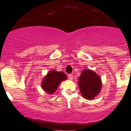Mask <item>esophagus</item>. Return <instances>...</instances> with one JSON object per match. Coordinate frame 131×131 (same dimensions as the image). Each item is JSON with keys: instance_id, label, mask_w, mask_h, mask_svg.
I'll return each mask as SVG.
<instances>
[{"instance_id": "34e87169", "label": "esophagus", "mask_w": 131, "mask_h": 131, "mask_svg": "<svg viewBox=\"0 0 131 131\" xmlns=\"http://www.w3.org/2000/svg\"><path fill=\"white\" fill-rule=\"evenodd\" d=\"M68 77H69V79H70V80H73V76L72 74H69V75Z\"/></svg>"}]
</instances>
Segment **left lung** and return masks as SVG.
Listing matches in <instances>:
<instances>
[{
  "label": "left lung",
  "instance_id": "8db88e82",
  "mask_svg": "<svg viewBox=\"0 0 131 131\" xmlns=\"http://www.w3.org/2000/svg\"><path fill=\"white\" fill-rule=\"evenodd\" d=\"M101 85L100 77L93 70L85 69L82 72L79 79V87L85 99L90 100L97 96Z\"/></svg>",
  "mask_w": 131,
  "mask_h": 131
}]
</instances>
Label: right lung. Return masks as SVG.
Masks as SVG:
<instances>
[{
	"mask_svg": "<svg viewBox=\"0 0 131 131\" xmlns=\"http://www.w3.org/2000/svg\"><path fill=\"white\" fill-rule=\"evenodd\" d=\"M67 79V75L64 72L51 70L48 72L42 82V88L46 93L53 94L61 82Z\"/></svg>",
	"mask_w": 131,
	"mask_h": 131,
	"instance_id": "obj_1",
	"label": "right lung"
}]
</instances>
